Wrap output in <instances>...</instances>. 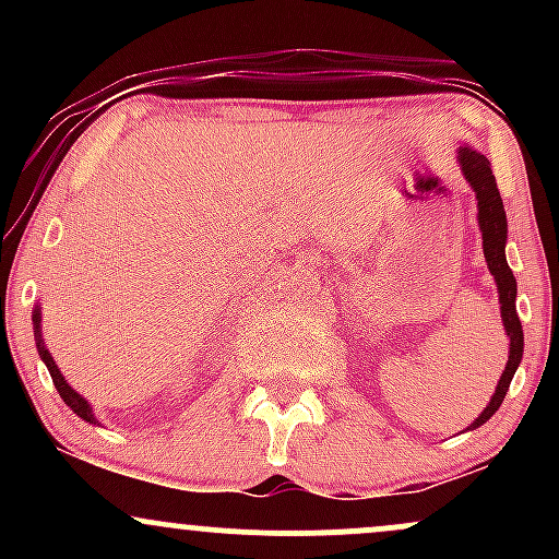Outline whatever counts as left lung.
I'll return each instance as SVG.
<instances>
[{
  "label": "left lung",
  "mask_w": 559,
  "mask_h": 559,
  "mask_svg": "<svg viewBox=\"0 0 559 559\" xmlns=\"http://www.w3.org/2000/svg\"><path fill=\"white\" fill-rule=\"evenodd\" d=\"M457 159H460V168H463V176L467 178V183H471L473 191H476L478 226H480V236H484V258L493 275V281H497L499 305H502V323H504L507 338H510V357H507L502 376H499L497 391H493L491 402L486 404L484 413L467 426V431H473V428L484 426V423L497 413L499 404L504 402V394L507 389H510L512 376H515L518 365L523 360V325L515 310V297H518L515 275H512L504 258L507 215H504L502 197H499L497 181H493L491 176V165L489 159L480 155V152L471 150V146H460Z\"/></svg>",
  "instance_id": "left-lung-1"
}]
</instances>
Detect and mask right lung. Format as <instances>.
<instances>
[{
    "label": "right lung",
    "instance_id": "obj_1",
    "mask_svg": "<svg viewBox=\"0 0 559 559\" xmlns=\"http://www.w3.org/2000/svg\"><path fill=\"white\" fill-rule=\"evenodd\" d=\"M34 338H36L38 357H41L44 365H47L49 376H52V383H55V389L60 391L62 402H66L68 407L73 409L75 415H79V418H83L86 423H94V426H99V420H96V415H94L92 404H88V402L83 400V396L79 394V391H75L73 386H70V383L66 381V376H62V373H60V368H57L55 357L49 355L47 344H44V336H41V310H38V305H36V310H34Z\"/></svg>",
    "mask_w": 559,
    "mask_h": 559
}]
</instances>
